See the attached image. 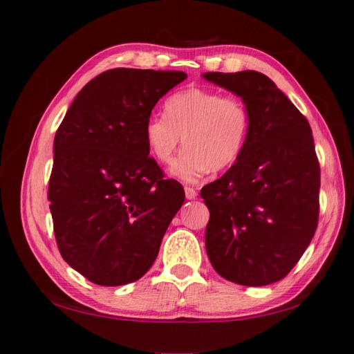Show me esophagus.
I'll return each instance as SVG.
<instances>
[{"instance_id":"34e87169","label":"esophagus","mask_w":354,"mask_h":354,"mask_svg":"<svg viewBox=\"0 0 354 354\" xmlns=\"http://www.w3.org/2000/svg\"><path fill=\"white\" fill-rule=\"evenodd\" d=\"M184 189H185V197L188 198V201H193V198L197 197V192H196V189H194L193 187L187 185Z\"/></svg>"}]
</instances>
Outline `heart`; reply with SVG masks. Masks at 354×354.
Here are the masks:
<instances>
[{"label":"heart","instance_id":"1","mask_svg":"<svg viewBox=\"0 0 354 354\" xmlns=\"http://www.w3.org/2000/svg\"><path fill=\"white\" fill-rule=\"evenodd\" d=\"M165 113L151 115L145 140L153 158L167 162L184 138V151L170 174L196 183L207 171L230 167L245 147L251 116L243 100L220 91L188 88L167 98Z\"/></svg>","mask_w":354,"mask_h":354}]
</instances>
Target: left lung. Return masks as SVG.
Segmentation results:
<instances>
[{"label":"left lung","instance_id":"8db88e82","mask_svg":"<svg viewBox=\"0 0 354 354\" xmlns=\"http://www.w3.org/2000/svg\"><path fill=\"white\" fill-rule=\"evenodd\" d=\"M203 77L239 95L251 116L236 162L201 192L211 212L207 257L232 283H277L302 257L319 223L320 165L311 127L259 71Z\"/></svg>","mask_w":354,"mask_h":354}]
</instances>
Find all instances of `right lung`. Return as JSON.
<instances>
[{
	"label": "right lung",
	"mask_w": 354,
	"mask_h": 354,
	"mask_svg": "<svg viewBox=\"0 0 354 354\" xmlns=\"http://www.w3.org/2000/svg\"><path fill=\"white\" fill-rule=\"evenodd\" d=\"M184 71L112 68L80 89L53 140L49 207L62 259L98 286L142 278L184 188L148 157L145 124Z\"/></svg>",
	"instance_id": "right-lung-1"
}]
</instances>
